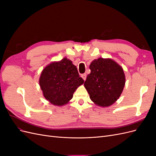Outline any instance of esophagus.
<instances>
[{
	"label": "esophagus",
	"instance_id": "34e87169",
	"mask_svg": "<svg viewBox=\"0 0 156 156\" xmlns=\"http://www.w3.org/2000/svg\"><path fill=\"white\" fill-rule=\"evenodd\" d=\"M81 77H82V78L84 80V81H85L86 79H87V74H86V73L82 74V75H81Z\"/></svg>",
	"mask_w": 156,
	"mask_h": 156
}]
</instances>
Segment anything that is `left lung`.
<instances>
[{
    "label": "left lung",
    "instance_id": "1",
    "mask_svg": "<svg viewBox=\"0 0 156 156\" xmlns=\"http://www.w3.org/2000/svg\"><path fill=\"white\" fill-rule=\"evenodd\" d=\"M84 87L90 100L96 105L108 107L113 104L123 90L125 75L122 68L114 60L100 58L90 65Z\"/></svg>",
    "mask_w": 156,
    "mask_h": 156
}]
</instances>
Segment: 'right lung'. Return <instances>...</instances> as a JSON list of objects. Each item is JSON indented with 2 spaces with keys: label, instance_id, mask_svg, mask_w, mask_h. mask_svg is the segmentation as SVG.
<instances>
[{
  "label": "right lung",
  "instance_id": "add662e5",
  "mask_svg": "<svg viewBox=\"0 0 156 156\" xmlns=\"http://www.w3.org/2000/svg\"><path fill=\"white\" fill-rule=\"evenodd\" d=\"M83 83L76 66L66 58L47 66L40 78V85L46 100L58 106L68 103L75 90Z\"/></svg>",
  "mask_w": 156,
  "mask_h": 156
}]
</instances>
